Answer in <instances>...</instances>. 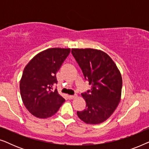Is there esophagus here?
Masks as SVG:
<instances>
[{"mask_svg": "<svg viewBox=\"0 0 149 149\" xmlns=\"http://www.w3.org/2000/svg\"><path fill=\"white\" fill-rule=\"evenodd\" d=\"M68 97H69V98H70V99H74V98H75V97H77V95H70Z\"/></svg>", "mask_w": 149, "mask_h": 149, "instance_id": "34e87169", "label": "esophagus"}]
</instances>
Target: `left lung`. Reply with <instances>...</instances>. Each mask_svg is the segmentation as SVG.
Listing matches in <instances>:
<instances>
[{"mask_svg": "<svg viewBox=\"0 0 149 149\" xmlns=\"http://www.w3.org/2000/svg\"><path fill=\"white\" fill-rule=\"evenodd\" d=\"M72 54L91 85V90L81 93L86 108L77 112V115L87 124L102 123L111 117L121 100V72L111 57L101 50L72 49Z\"/></svg>", "mask_w": 149, "mask_h": 149, "instance_id": "8db88e82", "label": "left lung"}]
</instances>
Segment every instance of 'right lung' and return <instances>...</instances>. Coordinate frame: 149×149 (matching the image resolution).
Masks as SVG:
<instances>
[{
    "mask_svg": "<svg viewBox=\"0 0 149 149\" xmlns=\"http://www.w3.org/2000/svg\"><path fill=\"white\" fill-rule=\"evenodd\" d=\"M70 52V49L50 48L36 55L24 68L19 89L28 111L40 119L55 115L65 102L54 85L56 73Z\"/></svg>",
    "mask_w": 149,
    "mask_h": 149,
    "instance_id": "right-lung-1",
    "label": "right lung"
}]
</instances>
